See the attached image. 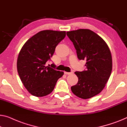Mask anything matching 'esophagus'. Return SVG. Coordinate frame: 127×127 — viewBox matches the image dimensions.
Segmentation results:
<instances>
[{"mask_svg": "<svg viewBox=\"0 0 127 127\" xmlns=\"http://www.w3.org/2000/svg\"><path fill=\"white\" fill-rule=\"evenodd\" d=\"M72 73H73L72 72H64V74L65 75H71Z\"/></svg>", "mask_w": 127, "mask_h": 127, "instance_id": "obj_1", "label": "esophagus"}]
</instances>
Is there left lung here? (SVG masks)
Returning <instances> with one entry per match:
<instances>
[{
    "instance_id": "left-lung-1",
    "label": "left lung",
    "mask_w": 127,
    "mask_h": 127,
    "mask_svg": "<svg viewBox=\"0 0 127 127\" xmlns=\"http://www.w3.org/2000/svg\"><path fill=\"white\" fill-rule=\"evenodd\" d=\"M77 58L86 60V71L75 72L79 80L71 87L73 94L83 99L97 95L105 87L112 69L111 53L105 41L94 31L79 29L67 32Z\"/></svg>"
}]
</instances>
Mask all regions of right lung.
Listing matches in <instances>:
<instances>
[{
  "instance_id": "right-lung-1",
  "label": "right lung",
  "mask_w": 127,
  "mask_h": 127,
  "mask_svg": "<svg viewBox=\"0 0 127 127\" xmlns=\"http://www.w3.org/2000/svg\"><path fill=\"white\" fill-rule=\"evenodd\" d=\"M65 35V31L43 30L28 39L20 50L18 72L24 86L33 96L42 97L51 93L64 75L63 71L55 70L46 63Z\"/></svg>"
}]
</instances>
